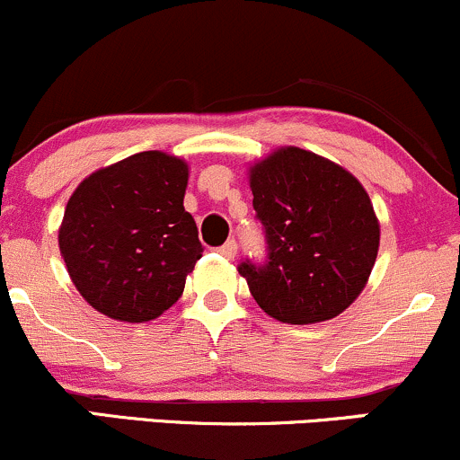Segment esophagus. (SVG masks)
I'll return each instance as SVG.
<instances>
[{"mask_svg":"<svg viewBox=\"0 0 460 460\" xmlns=\"http://www.w3.org/2000/svg\"><path fill=\"white\" fill-rule=\"evenodd\" d=\"M219 254L226 256V258H234L236 256V241H228V243H224L219 247Z\"/></svg>","mask_w":460,"mask_h":460,"instance_id":"34e87169","label":"esophagus"}]
</instances>
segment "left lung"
<instances>
[{
	"mask_svg": "<svg viewBox=\"0 0 460 460\" xmlns=\"http://www.w3.org/2000/svg\"><path fill=\"white\" fill-rule=\"evenodd\" d=\"M270 261L241 262L252 297L282 323H317L360 296L380 247L367 190L341 164L293 146L250 164Z\"/></svg>",
	"mask_w": 460,
	"mask_h": 460,
	"instance_id": "obj_1",
	"label": "left lung"
}]
</instances>
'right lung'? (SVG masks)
<instances>
[{"label":"right lung","mask_w":460,"mask_h":460,"mask_svg":"<svg viewBox=\"0 0 460 460\" xmlns=\"http://www.w3.org/2000/svg\"><path fill=\"white\" fill-rule=\"evenodd\" d=\"M189 164L138 152L86 175L65 208L58 247L80 296L117 322L143 323L178 302L202 258L184 210Z\"/></svg>","instance_id":"1"}]
</instances>
